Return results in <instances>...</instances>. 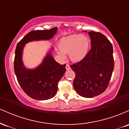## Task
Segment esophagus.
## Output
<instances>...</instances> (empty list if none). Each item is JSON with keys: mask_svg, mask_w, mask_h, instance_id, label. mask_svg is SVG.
<instances>
[{"mask_svg": "<svg viewBox=\"0 0 129 129\" xmlns=\"http://www.w3.org/2000/svg\"><path fill=\"white\" fill-rule=\"evenodd\" d=\"M66 69L67 70H70V69H71L70 67V66H69V64H67V65H66Z\"/></svg>", "mask_w": 129, "mask_h": 129, "instance_id": "esophagus-1", "label": "esophagus"}]
</instances>
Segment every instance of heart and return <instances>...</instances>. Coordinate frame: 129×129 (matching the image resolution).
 Masks as SVG:
<instances>
[{
    "label": "heart",
    "mask_w": 129,
    "mask_h": 129,
    "mask_svg": "<svg viewBox=\"0 0 129 129\" xmlns=\"http://www.w3.org/2000/svg\"><path fill=\"white\" fill-rule=\"evenodd\" d=\"M57 53L62 58L64 54H69L70 60L79 62L86 56L90 47V40L82 35H73L63 38L59 43Z\"/></svg>",
    "instance_id": "heart-1"
}]
</instances>
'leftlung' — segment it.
<instances>
[{
  "label": "left lung",
  "mask_w": 129,
  "mask_h": 129,
  "mask_svg": "<svg viewBox=\"0 0 129 129\" xmlns=\"http://www.w3.org/2000/svg\"><path fill=\"white\" fill-rule=\"evenodd\" d=\"M88 34L91 49L83 59L70 67L75 73L73 87L76 92L81 96L92 98L107 88L114 69V59L110 41L100 32L91 31Z\"/></svg>",
  "instance_id": "1"
}]
</instances>
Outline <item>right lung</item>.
<instances>
[{"mask_svg":"<svg viewBox=\"0 0 129 129\" xmlns=\"http://www.w3.org/2000/svg\"><path fill=\"white\" fill-rule=\"evenodd\" d=\"M57 29V27H54L50 29L31 31L19 41L16 47L14 61L16 78L24 92L35 100H49L55 95L59 81L66 71V64L57 63L49 53L38 67L26 69L22 60L23 48L28 42L51 39Z\"/></svg>","mask_w":129,"mask_h":129,"instance_id":"obj_1","label":"right lung"}]
</instances>
